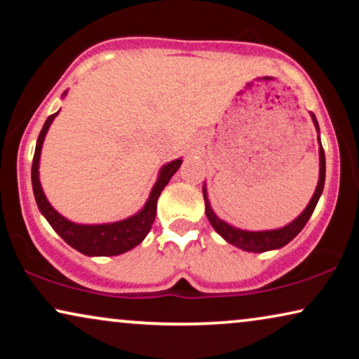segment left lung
Returning a JSON list of instances; mask_svg holds the SVG:
<instances>
[{
    "mask_svg": "<svg viewBox=\"0 0 359 359\" xmlns=\"http://www.w3.org/2000/svg\"><path fill=\"white\" fill-rule=\"evenodd\" d=\"M312 122L316 126L318 134H320V129H318V122L316 116L311 112ZM318 158H320V175H318V183L316 188V193H313L311 203L307 204V208L302 210V214L299 215L297 219H294L291 224L284 225L281 229L274 230H258V232H252V230H242L233 227L229 222H225L220 217L215 215V212L210 208V203L208 199V189H205V184L203 186V194H204V203H205V215H208L210 225H212L215 232H217L220 237H222L225 242L235 245L237 248H242L245 252H253V253H263L269 252V250H278L287 245L291 240L296 237V235L301 232V230L306 227L307 220L311 219V215L316 209V205L320 199L323 184H325V154H323L320 137H318Z\"/></svg>",
    "mask_w": 359,
    "mask_h": 359,
    "instance_id": "left-lung-1",
    "label": "left lung"
}]
</instances>
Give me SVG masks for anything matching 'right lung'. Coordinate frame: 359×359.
Masks as SVG:
<instances>
[{"mask_svg":"<svg viewBox=\"0 0 359 359\" xmlns=\"http://www.w3.org/2000/svg\"><path fill=\"white\" fill-rule=\"evenodd\" d=\"M67 91L62 96H65ZM60 112V111H58ZM58 112L48 116L46 124H43L41 134H39L37 145H36V154H34L32 160V189L34 196H36L37 208L41 210L43 217L47 219V222L52 225V229L65 240V242L83 255L88 257H116V255L126 253L132 250L137 245L142 243V240L147 237V233L150 232L151 224H154L155 215H156V201H158L161 191L168 181L171 180L178 168L183 163V160H173L170 163L161 166L156 183L150 191L149 199L144 208L139 212L130 215L124 220H117V222L111 224H75L72 220L63 217L62 214H58L55 209L52 208L48 203L46 194H43L41 180H39V161H41V150L43 139L48 127L55 119Z\"/></svg>","mask_w":359,"mask_h":359,"instance_id":"obj_1","label":"right lung"}]
</instances>
